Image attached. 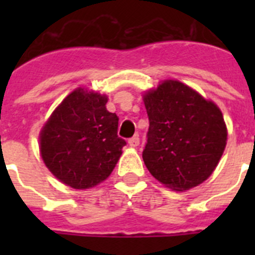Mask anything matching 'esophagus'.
<instances>
[{
  "mask_svg": "<svg viewBox=\"0 0 255 255\" xmlns=\"http://www.w3.org/2000/svg\"><path fill=\"white\" fill-rule=\"evenodd\" d=\"M139 136L138 135H135V136H132V138L129 139V145L131 148H135V147H138L139 145Z\"/></svg>",
  "mask_w": 255,
  "mask_h": 255,
  "instance_id": "esophagus-1",
  "label": "esophagus"
}]
</instances>
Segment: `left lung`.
<instances>
[{
	"label": "left lung",
	"instance_id": "8db88e82",
	"mask_svg": "<svg viewBox=\"0 0 255 255\" xmlns=\"http://www.w3.org/2000/svg\"><path fill=\"white\" fill-rule=\"evenodd\" d=\"M144 105L149 129L143 159L152 176L176 191L208 179L226 147L220 108L177 80L145 93Z\"/></svg>",
	"mask_w": 255,
	"mask_h": 255
}]
</instances>
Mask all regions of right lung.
I'll return each mask as SVG.
<instances>
[{
	"mask_svg": "<svg viewBox=\"0 0 255 255\" xmlns=\"http://www.w3.org/2000/svg\"><path fill=\"white\" fill-rule=\"evenodd\" d=\"M107 97L79 88L56 108L40 131V154L60 181L89 189L107 179L126 141L117 135L119 117Z\"/></svg>",
	"mask_w": 255,
	"mask_h": 255,
	"instance_id": "add662e5",
	"label": "right lung"
}]
</instances>
